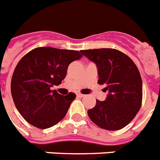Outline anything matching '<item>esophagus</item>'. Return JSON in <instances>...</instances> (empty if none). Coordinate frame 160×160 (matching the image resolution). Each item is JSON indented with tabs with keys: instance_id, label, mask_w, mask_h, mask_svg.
Masks as SVG:
<instances>
[{
	"instance_id": "34e87169",
	"label": "esophagus",
	"mask_w": 160,
	"mask_h": 160,
	"mask_svg": "<svg viewBox=\"0 0 160 160\" xmlns=\"http://www.w3.org/2000/svg\"><path fill=\"white\" fill-rule=\"evenodd\" d=\"M77 96L79 97V98H83V97H85V95H82V94H77Z\"/></svg>"
}]
</instances>
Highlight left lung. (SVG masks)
<instances>
[{
    "label": "left lung",
    "mask_w": 160,
    "mask_h": 160,
    "mask_svg": "<svg viewBox=\"0 0 160 160\" xmlns=\"http://www.w3.org/2000/svg\"><path fill=\"white\" fill-rule=\"evenodd\" d=\"M96 65L99 85L108 92L104 101L97 99L87 114L102 129L118 130L126 126L141 108L142 82L138 69L125 53L117 49L82 50Z\"/></svg>",
    "instance_id": "1"
}]
</instances>
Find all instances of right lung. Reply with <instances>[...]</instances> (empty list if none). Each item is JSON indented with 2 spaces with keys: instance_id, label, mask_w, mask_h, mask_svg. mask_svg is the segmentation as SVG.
<instances>
[{
  "instance_id": "add662e5",
  "label": "right lung",
  "mask_w": 160,
  "mask_h": 160,
  "mask_svg": "<svg viewBox=\"0 0 160 160\" xmlns=\"http://www.w3.org/2000/svg\"><path fill=\"white\" fill-rule=\"evenodd\" d=\"M78 51L37 48L18 63L11 80L13 103L22 117L39 129H48L63 119L75 94L62 95L51 87L66 76L69 64L81 59Z\"/></svg>"
}]
</instances>
